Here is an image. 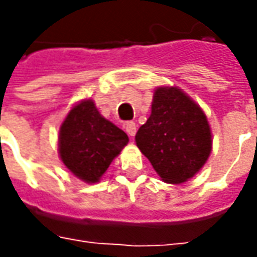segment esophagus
<instances>
[{"instance_id": "1", "label": "esophagus", "mask_w": 257, "mask_h": 257, "mask_svg": "<svg viewBox=\"0 0 257 257\" xmlns=\"http://www.w3.org/2000/svg\"><path fill=\"white\" fill-rule=\"evenodd\" d=\"M124 128H125V132H127V134H128L130 137L136 136V132H137V125H136V123H134V121H127V123L124 124Z\"/></svg>"}]
</instances>
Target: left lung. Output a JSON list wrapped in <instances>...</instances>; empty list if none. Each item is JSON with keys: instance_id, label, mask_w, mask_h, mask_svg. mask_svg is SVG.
Returning <instances> with one entry per match:
<instances>
[{"instance_id": "8db88e82", "label": "left lung", "mask_w": 257, "mask_h": 257, "mask_svg": "<svg viewBox=\"0 0 257 257\" xmlns=\"http://www.w3.org/2000/svg\"><path fill=\"white\" fill-rule=\"evenodd\" d=\"M137 147L166 183L180 184L199 172L212 152L202 108L176 87L154 91L152 114L136 134Z\"/></svg>"}]
</instances>
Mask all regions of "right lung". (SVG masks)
<instances>
[{
	"mask_svg": "<svg viewBox=\"0 0 257 257\" xmlns=\"http://www.w3.org/2000/svg\"><path fill=\"white\" fill-rule=\"evenodd\" d=\"M127 143V134L101 117L91 100H85L65 117L58 147L70 172L84 182L95 183Z\"/></svg>",
	"mask_w": 257,
	"mask_h": 257,
	"instance_id": "right-lung-1",
	"label": "right lung"
}]
</instances>
